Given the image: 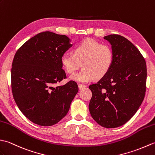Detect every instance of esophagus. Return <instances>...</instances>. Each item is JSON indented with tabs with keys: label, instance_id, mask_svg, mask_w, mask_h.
Masks as SVG:
<instances>
[{
	"label": "esophagus",
	"instance_id": "1",
	"mask_svg": "<svg viewBox=\"0 0 155 155\" xmlns=\"http://www.w3.org/2000/svg\"><path fill=\"white\" fill-rule=\"evenodd\" d=\"M78 87H79V89H80V90H81V89H83L85 87H86V85H82V84H79L78 85Z\"/></svg>",
	"mask_w": 155,
	"mask_h": 155
}]
</instances>
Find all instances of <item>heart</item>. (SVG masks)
Returning <instances> with one entry per match:
<instances>
[{
  "label": "heart",
  "mask_w": 155,
  "mask_h": 155,
  "mask_svg": "<svg viewBox=\"0 0 155 155\" xmlns=\"http://www.w3.org/2000/svg\"><path fill=\"white\" fill-rule=\"evenodd\" d=\"M60 60L63 68L69 74L74 73L83 66L81 71L71 75L70 79L85 84L95 78L104 77L108 73L114 60V52L107 44L87 39L75 46L74 55L65 53Z\"/></svg>",
  "instance_id": "heart-1"
}]
</instances>
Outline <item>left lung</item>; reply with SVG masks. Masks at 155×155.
Masks as SVG:
<instances>
[{
  "label": "left lung",
  "mask_w": 155,
  "mask_h": 155,
  "mask_svg": "<svg viewBox=\"0 0 155 155\" xmlns=\"http://www.w3.org/2000/svg\"><path fill=\"white\" fill-rule=\"evenodd\" d=\"M111 45L114 60L108 73L89 85L90 114L105 128L122 126L135 114L145 97L147 65L139 50L117 34L104 36Z\"/></svg>",
  "instance_id": "obj_1"
}]
</instances>
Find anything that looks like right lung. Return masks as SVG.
I'll return each mask as SVG.
<instances>
[{
	"label": "right lung",
	"instance_id": "right-lung-1",
	"mask_svg": "<svg viewBox=\"0 0 155 155\" xmlns=\"http://www.w3.org/2000/svg\"><path fill=\"white\" fill-rule=\"evenodd\" d=\"M72 46L66 35L46 31L31 38L15 54L12 95L20 111L35 124H56L67 115L77 94L78 86L74 81L54 86L66 77L60 59Z\"/></svg>",
	"mask_w": 155,
	"mask_h": 155
}]
</instances>
